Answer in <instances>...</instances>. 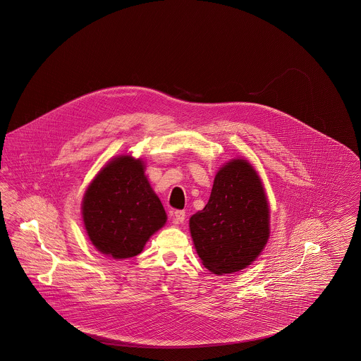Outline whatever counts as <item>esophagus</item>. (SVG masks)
<instances>
[{
	"mask_svg": "<svg viewBox=\"0 0 361 361\" xmlns=\"http://www.w3.org/2000/svg\"><path fill=\"white\" fill-rule=\"evenodd\" d=\"M173 224H184L185 221V211H181V209H177L173 212Z\"/></svg>",
	"mask_w": 361,
	"mask_h": 361,
	"instance_id": "obj_1",
	"label": "esophagus"
}]
</instances>
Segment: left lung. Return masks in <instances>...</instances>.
I'll list each match as a JSON object with an SVG mask.
<instances>
[{
	"label": "left lung",
	"mask_w": 361,
	"mask_h": 361,
	"mask_svg": "<svg viewBox=\"0 0 361 361\" xmlns=\"http://www.w3.org/2000/svg\"><path fill=\"white\" fill-rule=\"evenodd\" d=\"M203 265L215 275L245 269L269 238V206L256 169L231 159L218 171L209 200L189 219Z\"/></svg>",
	"instance_id": "8db88e82"
}]
</instances>
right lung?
I'll return each instance as SVG.
<instances>
[{
	"instance_id": "1",
	"label": "right lung",
	"mask_w": 361,
	"mask_h": 361,
	"mask_svg": "<svg viewBox=\"0 0 361 361\" xmlns=\"http://www.w3.org/2000/svg\"><path fill=\"white\" fill-rule=\"evenodd\" d=\"M81 209L93 246L115 259L137 256L166 224L143 161L131 155L115 157L104 166L86 189Z\"/></svg>"
}]
</instances>
